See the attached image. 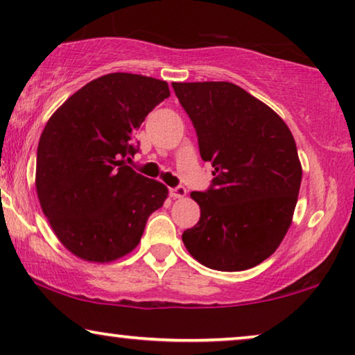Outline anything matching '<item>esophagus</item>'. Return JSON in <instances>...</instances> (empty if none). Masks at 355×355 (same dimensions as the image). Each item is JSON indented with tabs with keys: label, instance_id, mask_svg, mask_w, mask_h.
<instances>
[{
	"label": "esophagus",
	"instance_id": "obj_1",
	"mask_svg": "<svg viewBox=\"0 0 355 355\" xmlns=\"http://www.w3.org/2000/svg\"><path fill=\"white\" fill-rule=\"evenodd\" d=\"M186 193H187L186 187H182V186L169 189V196H171L173 198H182V197H186Z\"/></svg>",
	"mask_w": 355,
	"mask_h": 355
}]
</instances>
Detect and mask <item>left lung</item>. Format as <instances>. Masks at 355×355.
I'll use <instances>...</instances> for the list:
<instances>
[{
    "instance_id": "obj_1",
    "label": "left lung",
    "mask_w": 355,
    "mask_h": 355,
    "mask_svg": "<svg viewBox=\"0 0 355 355\" xmlns=\"http://www.w3.org/2000/svg\"><path fill=\"white\" fill-rule=\"evenodd\" d=\"M196 128L211 187L192 192L200 220L182 242L207 268L241 271L284 239L302 181L295 140L283 119L231 82H173Z\"/></svg>"
}]
</instances>
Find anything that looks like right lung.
Here are the masks:
<instances>
[{"instance_id": "right-lung-1", "label": "right lung", "mask_w": 355, "mask_h": 355, "mask_svg": "<svg viewBox=\"0 0 355 355\" xmlns=\"http://www.w3.org/2000/svg\"><path fill=\"white\" fill-rule=\"evenodd\" d=\"M169 96L164 80L113 72L71 95L43 129L35 187L51 230L71 254L108 263L139 245L168 187L125 164L132 134Z\"/></svg>"}]
</instances>
